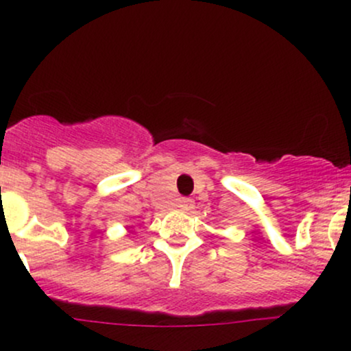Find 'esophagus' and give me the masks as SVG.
I'll return each instance as SVG.
<instances>
[{"instance_id":"esophagus-1","label":"esophagus","mask_w":351,"mask_h":351,"mask_svg":"<svg viewBox=\"0 0 351 351\" xmlns=\"http://www.w3.org/2000/svg\"><path fill=\"white\" fill-rule=\"evenodd\" d=\"M176 208H178L180 211H189V209L193 208V199L180 198L178 203H176Z\"/></svg>"}]
</instances>
